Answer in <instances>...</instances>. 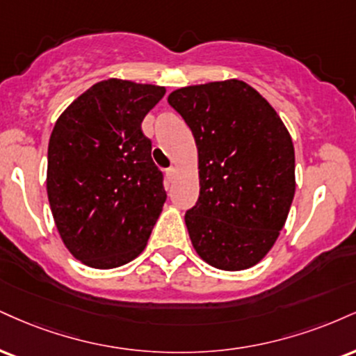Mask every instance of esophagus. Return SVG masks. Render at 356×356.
I'll return each mask as SVG.
<instances>
[{"label":"esophagus","mask_w":356,"mask_h":356,"mask_svg":"<svg viewBox=\"0 0 356 356\" xmlns=\"http://www.w3.org/2000/svg\"><path fill=\"white\" fill-rule=\"evenodd\" d=\"M165 174H167V177H169V179H174V177H175V174H177V167H175V165H170L169 169L165 170Z\"/></svg>","instance_id":"esophagus-1"}]
</instances>
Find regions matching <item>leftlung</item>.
<instances>
[{
	"label": "left lung",
	"mask_w": 356,
	"mask_h": 356,
	"mask_svg": "<svg viewBox=\"0 0 356 356\" xmlns=\"http://www.w3.org/2000/svg\"><path fill=\"white\" fill-rule=\"evenodd\" d=\"M194 134L199 200L186 212L195 252L220 270L259 264L295 195V151L280 115L238 79L187 86L167 97Z\"/></svg>",
	"instance_id": "left-lung-1"
}]
</instances>
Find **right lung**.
Returning <instances> with one entry per match:
<instances>
[{"label": "right lung", "mask_w": 356, "mask_h": 356, "mask_svg": "<svg viewBox=\"0 0 356 356\" xmlns=\"http://www.w3.org/2000/svg\"><path fill=\"white\" fill-rule=\"evenodd\" d=\"M164 94L162 86L106 79L54 124L46 175L51 212L64 245L88 267L134 260L159 219L167 195L140 124Z\"/></svg>", "instance_id": "right-lung-1"}]
</instances>
